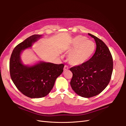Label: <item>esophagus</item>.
Segmentation results:
<instances>
[{
	"label": "esophagus",
	"instance_id": "34e87169",
	"mask_svg": "<svg viewBox=\"0 0 126 126\" xmlns=\"http://www.w3.org/2000/svg\"><path fill=\"white\" fill-rule=\"evenodd\" d=\"M68 69H69V67H68V66L65 65V66H64V68H63V70H64V71H66V70H68Z\"/></svg>",
	"mask_w": 126,
	"mask_h": 126
}]
</instances>
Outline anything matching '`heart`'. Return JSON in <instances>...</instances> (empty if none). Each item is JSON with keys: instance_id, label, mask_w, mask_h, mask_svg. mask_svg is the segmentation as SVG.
<instances>
[{"instance_id": "b5f03b06", "label": "heart", "mask_w": 126, "mask_h": 126, "mask_svg": "<svg viewBox=\"0 0 126 126\" xmlns=\"http://www.w3.org/2000/svg\"><path fill=\"white\" fill-rule=\"evenodd\" d=\"M95 48L96 46L94 42L87 40L86 37H76L70 49L72 52L68 57L69 62L74 66L81 65L90 59L94 52Z\"/></svg>"}]
</instances>
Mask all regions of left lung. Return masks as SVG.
I'll return each mask as SVG.
<instances>
[{
    "instance_id": "8db88e82",
    "label": "left lung",
    "mask_w": 126,
    "mask_h": 126,
    "mask_svg": "<svg viewBox=\"0 0 126 126\" xmlns=\"http://www.w3.org/2000/svg\"><path fill=\"white\" fill-rule=\"evenodd\" d=\"M88 35L96 43L94 55L85 63L70 68L72 73V89L79 96L85 98L101 93L109 83L113 71V59L108 47L98 37Z\"/></svg>"
}]
</instances>
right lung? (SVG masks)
I'll return each instance as SVG.
<instances>
[{"label":"right lung","instance_id":"right-lung-1","mask_svg":"<svg viewBox=\"0 0 126 126\" xmlns=\"http://www.w3.org/2000/svg\"><path fill=\"white\" fill-rule=\"evenodd\" d=\"M41 35L30 36L15 47L9 62L10 77L17 88L31 98L44 97L50 92L57 78L62 74L64 64L41 62L32 67L24 66L20 55L22 50L30 47Z\"/></svg>","mask_w":126,"mask_h":126}]
</instances>
